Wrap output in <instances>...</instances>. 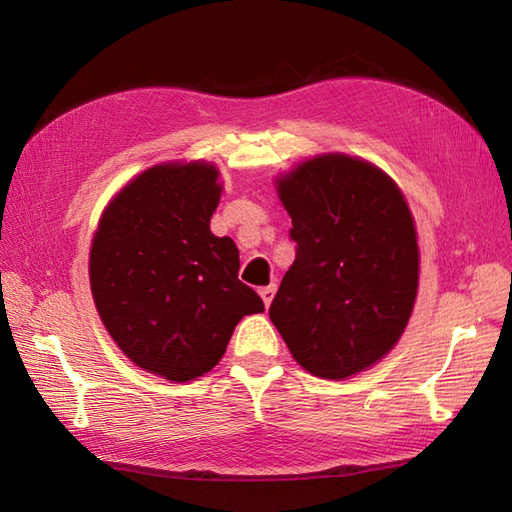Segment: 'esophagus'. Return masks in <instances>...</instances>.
I'll list each match as a JSON object with an SVG mask.
<instances>
[{"label":"esophagus","instance_id":"obj_1","mask_svg":"<svg viewBox=\"0 0 512 512\" xmlns=\"http://www.w3.org/2000/svg\"><path fill=\"white\" fill-rule=\"evenodd\" d=\"M275 292H277V286L273 284V286H266V288H262L259 290V297L264 299V306L268 308L270 306V301H273V297H275Z\"/></svg>","mask_w":512,"mask_h":512}]
</instances>
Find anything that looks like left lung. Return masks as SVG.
<instances>
[{"label": "left lung", "mask_w": 512, "mask_h": 512, "mask_svg": "<svg viewBox=\"0 0 512 512\" xmlns=\"http://www.w3.org/2000/svg\"><path fill=\"white\" fill-rule=\"evenodd\" d=\"M295 264L270 321L295 361L341 380L372 367L405 332L418 292L416 226L405 195L372 162L325 154L277 178Z\"/></svg>", "instance_id": "left-lung-1"}]
</instances>
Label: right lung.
Listing matches in <instances>:
<instances>
[{"instance_id":"obj_1","label":"right lung","mask_w":512,"mask_h":512,"mask_svg":"<svg viewBox=\"0 0 512 512\" xmlns=\"http://www.w3.org/2000/svg\"><path fill=\"white\" fill-rule=\"evenodd\" d=\"M220 171L169 162L140 173L107 204L90 250L99 317L127 358L187 383L220 363L235 325L264 312L237 279L239 250L211 233Z\"/></svg>"}]
</instances>
